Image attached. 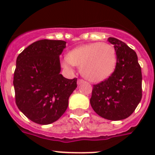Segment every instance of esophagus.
<instances>
[{
    "mask_svg": "<svg viewBox=\"0 0 155 155\" xmlns=\"http://www.w3.org/2000/svg\"><path fill=\"white\" fill-rule=\"evenodd\" d=\"M84 82V80H78V81H77V84H78V85H80L81 84H83V83Z\"/></svg>",
    "mask_w": 155,
    "mask_h": 155,
    "instance_id": "34e87169",
    "label": "esophagus"
}]
</instances>
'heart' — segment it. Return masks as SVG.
<instances>
[{"instance_id":"obj_1","label":"heart","mask_w":155,"mask_h":155,"mask_svg":"<svg viewBox=\"0 0 155 155\" xmlns=\"http://www.w3.org/2000/svg\"><path fill=\"white\" fill-rule=\"evenodd\" d=\"M63 65L80 68L81 74L89 81L102 82L113 74L117 65L114 47L108 43L96 42L76 47L68 54Z\"/></svg>"}]
</instances>
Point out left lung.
Here are the masks:
<instances>
[{
    "label": "left lung",
    "mask_w": 155,
    "mask_h": 155,
    "mask_svg": "<svg viewBox=\"0 0 155 155\" xmlns=\"http://www.w3.org/2000/svg\"><path fill=\"white\" fill-rule=\"evenodd\" d=\"M117 54V65L111 76L93 85L90 104L101 117L120 120L129 117L142 99V70L136 52L125 42L108 38Z\"/></svg>",
    "instance_id": "left-lung-1"
}]
</instances>
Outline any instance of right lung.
<instances>
[{"instance_id":"add662e5","label":"right lung","mask_w":155,"mask_h":155,"mask_svg":"<svg viewBox=\"0 0 155 155\" xmlns=\"http://www.w3.org/2000/svg\"><path fill=\"white\" fill-rule=\"evenodd\" d=\"M65 41L42 39L33 42L18 56L13 76L16 104L34 122L49 125L65 113L77 79L60 74L59 55Z\"/></svg>"}]
</instances>
